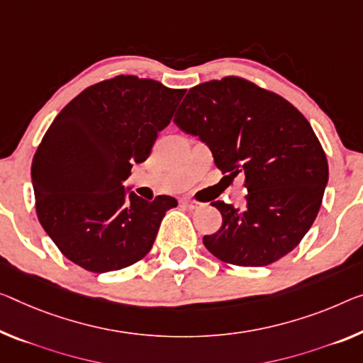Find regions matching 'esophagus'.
<instances>
[{
  "instance_id": "obj_1",
  "label": "esophagus",
  "mask_w": 363,
  "mask_h": 363,
  "mask_svg": "<svg viewBox=\"0 0 363 363\" xmlns=\"http://www.w3.org/2000/svg\"><path fill=\"white\" fill-rule=\"evenodd\" d=\"M182 204H183V206H186V208H189V209H199L201 206H203V204L199 203V201H196V199H189V198L183 199V201H182Z\"/></svg>"
}]
</instances>
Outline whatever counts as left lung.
Masks as SVG:
<instances>
[{"label":"left lung","instance_id":"obj_1","mask_svg":"<svg viewBox=\"0 0 363 363\" xmlns=\"http://www.w3.org/2000/svg\"><path fill=\"white\" fill-rule=\"evenodd\" d=\"M213 150L222 174L245 175L247 208L216 201L222 227L204 247L233 266H267L310 230L328 183V159L308 120L279 94L240 76L189 89L175 115Z\"/></svg>","mask_w":363,"mask_h":363}]
</instances>
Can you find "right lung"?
Returning a JSON list of instances; mask_svg holds the SVG:
<instances>
[{
	"instance_id": "1",
	"label": "right lung",
	"mask_w": 363,
	"mask_h": 363,
	"mask_svg": "<svg viewBox=\"0 0 363 363\" xmlns=\"http://www.w3.org/2000/svg\"><path fill=\"white\" fill-rule=\"evenodd\" d=\"M185 89L120 74L89 86L60 111L32 160L42 227L72 263L118 271L152 248L172 196L126 198L121 182L150 154Z\"/></svg>"
}]
</instances>
